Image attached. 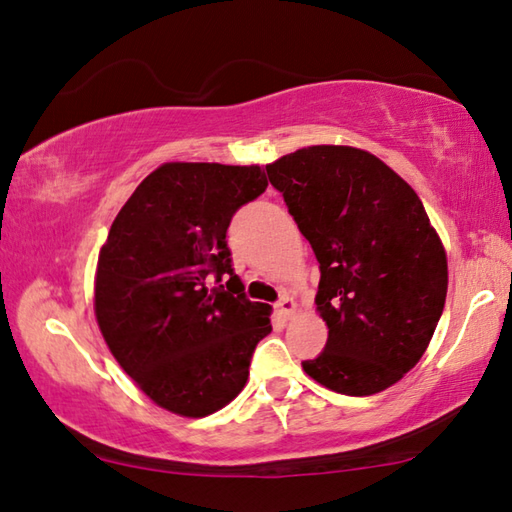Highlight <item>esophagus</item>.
I'll use <instances>...</instances> for the list:
<instances>
[{"instance_id":"obj_1","label":"esophagus","mask_w":512,"mask_h":512,"mask_svg":"<svg viewBox=\"0 0 512 512\" xmlns=\"http://www.w3.org/2000/svg\"><path fill=\"white\" fill-rule=\"evenodd\" d=\"M275 309H277V313L282 315L284 320H288V318H293L295 315V311H297V304L293 302V297H288V295H284L280 302L275 304Z\"/></svg>"}]
</instances>
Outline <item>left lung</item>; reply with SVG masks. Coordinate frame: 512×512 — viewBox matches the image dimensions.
<instances>
[{
	"mask_svg": "<svg viewBox=\"0 0 512 512\" xmlns=\"http://www.w3.org/2000/svg\"><path fill=\"white\" fill-rule=\"evenodd\" d=\"M320 262L329 338L302 367L320 385L371 396L407 374L434 336L448 259L418 194L374 154L313 145L266 165Z\"/></svg>",
	"mask_w": 512,
	"mask_h": 512,
	"instance_id": "1",
	"label": "left lung"
}]
</instances>
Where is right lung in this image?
Returning <instances> with one entry per match:
<instances>
[{
  "mask_svg": "<svg viewBox=\"0 0 512 512\" xmlns=\"http://www.w3.org/2000/svg\"><path fill=\"white\" fill-rule=\"evenodd\" d=\"M259 165L163 163L111 224L94 309L118 365L156 405L201 418L248 380L271 306L250 302L232 271L230 219L266 190ZM212 276L227 286L210 287Z\"/></svg>",
  "mask_w": 512,
  "mask_h": 512,
  "instance_id": "right-lung-1",
  "label": "right lung"
}]
</instances>
